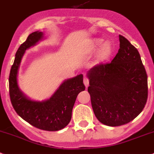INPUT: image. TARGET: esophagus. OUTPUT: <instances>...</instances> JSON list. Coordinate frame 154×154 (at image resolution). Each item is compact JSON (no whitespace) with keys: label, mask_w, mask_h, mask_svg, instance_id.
Listing matches in <instances>:
<instances>
[{"label":"esophagus","mask_w":154,"mask_h":154,"mask_svg":"<svg viewBox=\"0 0 154 154\" xmlns=\"http://www.w3.org/2000/svg\"><path fill=\"white\" fill-rule=\"evenodd\" d=\"M83 82H84V85H85V86H86V87L87 88L88 86H89V83H90V82H89V79H88V78H86V76L84 77Z\"/></svg>","instance_id":"1"}]
</instances>
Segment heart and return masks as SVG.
<instances>
[{
  "mask_svg": "<svg viewBox=\"0 0 154 154\" xmlns=\"http://www.w3.org/2000/svg\"><path fill=\"white\" fill-rule=\"evenodd\" d=\"M103 40L101 39H93L91 43V48L92 49H96L97 47H100L103 45ZM113 53V46L110 43H105L102 47H101L100 51L97 54V61L99 62H103L106 61L110 58Z\"/></svg>",
  "mask_w": 154,
  "mask_h": 154,
  "instance_id": "obj_1",
  "label": "heart"
}]
</instances>
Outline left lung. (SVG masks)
I'll use <instances>...</instances> for the list:
<instances>
[{
    "mask_svg": "<svg viewBox=\"0 0 154 154\" xmlns=\"http://www.w3.org/2000/svg\"><path fill=\"white\" fill-rule=\"evenodd\" d=\"M119 41L120 48L112 61L97 64L87 73L95 116L113 127L136 118L148 97L146 72L139 51L121 35Z\"/></svg>",
    "mask_w": 154,
    "mask_h": 154,
    "instance_id": "1",
    "label": "left lung"
}]
</instances>
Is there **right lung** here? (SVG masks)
Returning a JSON list of instances; mask_svg holds the SVG:
<instances>
[{
  "label": "right lung",
  "instance_id": "right-lung-1",
  "mask_svg": "<svg viewBox=\"0 0 154 154\" xmlns=\"http://www.w3.org/2000/svg\"><path fill=\"white\" fill-rule=\"evenodd\" d=\"M43 38L42 32H32L17 51L9 75V94L14 111L22 119L39 129L53 132L68 125L76 97L86 87L83 75L80 74L64 80L51 97L46 100H32L24 95L18 87L17 80L19 65L25 51L36 45Z\"/></svg>",
  "mask_w": 154,
  "mask_h": 154
}]
</instances>
